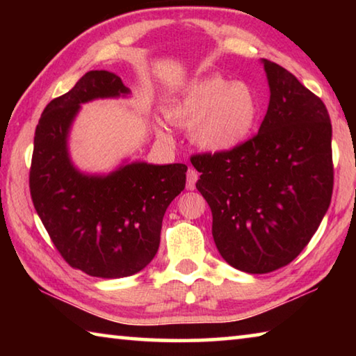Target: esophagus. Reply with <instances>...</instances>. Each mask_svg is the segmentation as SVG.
<instances>
[{
    "instance_id": "34e87169",
    "label": "esophagus",
    "mask_w": 356,
    "mask_h": 356,
    "mask_svg": "<svg viewBox=\"0 0 356 356\" xmlns=\"http://www.w3.org/2000/svg\"><path fill=\"white\" fill-rule=\"evenodd\" d=\"M196 180H197V172L190 168L186 171V190H195L196 188Z\"/></svg>"
}]
</instances>
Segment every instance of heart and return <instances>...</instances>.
<instances>
[{"instance_id":"heart-1","label":"heart","mask_w":356,"mask_h":356,"mask_svg":"<svg viewBox=\"0 0 356 356\" xmlns=\"http://www.w3.org/2000/svg\"><path fill=\"white\" fill-rule=\"evenodd\" d=\"M165 114L174 124L190 125L191 141L200 149L229 152L254 130L261 102L251 84L210 75L185 84L168 102Z\"/></svg>"}]
</instances>
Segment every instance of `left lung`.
Wrapping results in <instances>:
<instances>
[{"label":"left lung","mask_w":356,"mask_h":356,"mask_svg":"<svg viewBox=\"0 0 356 356\" xmlns=\"http://www.w3.org/2000/svg\"><path fill=\"white\" fill-rule=\"evenodd\" d=\"M262 64L270 102L257 135L229 152L191 156L216 248L234 268L254 275L303 251L333 193L327 106L284 67Z\"/></svg>","instance_id":"1"}]
</instances>
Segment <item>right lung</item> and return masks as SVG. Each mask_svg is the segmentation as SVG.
Instances as JSON below:
<instances>
[{
	"instance_id": "1",
	"label": "right lung",
	"mask_w": 356,
	"mask_h": 356,
	"mask_svg": "<svg viewBox=\"0 0 356 356\" xmlns=\"http://www.w3.org/2000/svg\"><path fill=\"white\" fill-rule=\"evenodd\" d=\"M118 75L91 70L45 106L34 135L29 190L48 236L70 267L114 280L146 267L159 251L168 206L185 188L184 163L124 161L108 174L78 170L69 134L83 104L127 97Z\"/></svg>"
}]
</instances>
